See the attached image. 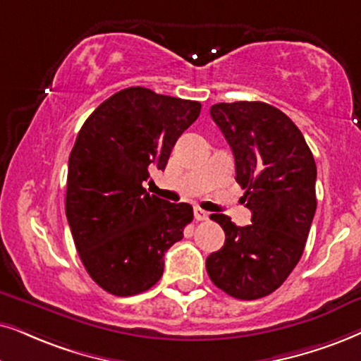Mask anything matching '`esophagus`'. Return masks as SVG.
<instances>
[{
    "label": "esophagus",
    "instance_id": "1",
    "mask_svg": "<svg viewBox=\"0 0 361 361\" xmlns=\"http://www.w3.org/2000/svg\"><path fill=\"white\" fill-rule=\"evenodd\" d=\"M208 218V212H204L200 207H195V220L196 221H204Z\"/></svg>",
    "mask_w": 361,
    "mask_h": 361
}]
</instances>
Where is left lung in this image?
Here are the masks:
<instances>
[{
  "mask_svg": "<svg viewBox=\"0 0 361 361\" xmlns=\"http://www.w3.org/2000/svg\"><path fill=\"white\" fill-rule=\"evenodd\" d=\"M209 115L233 152L252 225L209 216L225 231V245L207 258L208 276L233 298H263L302 258L317 209V165L302 131L271 104L218 103Z\"/></svg>",
  "mask_w": 361,
  "mask_h": 361,
  "instance_id": "1",
  "label": "left lung"
}]
</instances>
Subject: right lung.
<instances>
[{
    "label": "right lung",
    "instance_id": "add662e5",
    "mask_svg": "<svg viewBox=\"0 0 361 361\" xmlns=\"http://www.w3.org/2000/svg\"><path fill=\"white\" fill-rule=\"evenodd\" d=\"M202 104L141 86L118 91L81 126L68 161L66 218L88 275L108 293L147 291L163 275L165 252L193 220L188 203L149 195L176 140Z\"/></svg>",
    "mask_w": 361,
    "mask_h": 361
}]
</instances>
